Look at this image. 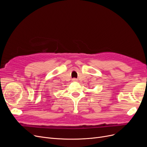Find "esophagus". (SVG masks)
Listing matches in <instances>:
<instances>
[{"label": "esophagus", "mask_w": 147, "mask_h": 147, "mask_svg": "<svg viewBox=\"0 0 147 147\" xmlns=\"http://www.w3.org/2000/svg\"><path fill=\"white\" fill-rule=\"evenodd\" d=\"M72 80H73V82H77V81H78V79H76V78H74V79H72Z\"/></svg>", "instance_id": "1"}]
</instances>
